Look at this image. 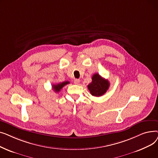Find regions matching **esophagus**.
I'll use <instances>...</instances> for the list:
<instances>
[{
	"instance_id": "34e87169",
	"label": "esophagus",
	"mask_w": 158,
	"mask_h": 158,
	"mask_svg": "<svg viewBox=\"0 0 158 158\" xmlns=\"http://www.w3.org/2000/svg\"><path fill=\"white\" fill-rule=\"evenodd\" d=\"M79 83H80V80H79V79H75V80H74V84H76V85H79Z\"/></svg>"
}]
</instances>
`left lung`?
<instances>
[{"label":"left lung","mask_w":158,"mask_h":158,"mask_svg":"<svg viewBox=\"0 0 158 158\" xmlns=\"http://www.w3.org/2000/svg\"><path fill=\"white\" fill-rule=\"evenodd\" d=\"M110 82L108 80L102 77L98 73H95L92 76V81L88 85L90 94L95 97L103 95L108 89Z\"/></svg>","instance_id":"left-lung-1"}]
</instances>
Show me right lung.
<instances>
[{
  "mask_svg": "<svg viewBox=\"0 0 158 158\" xmlns=\"http://www.w3.org/2000/svg\"><path fill=\"white\" fill-rule=\"evenodd\" d=\"M69 83H70V82H69V81H64L63 82H60V83H58L56 85H53L52 88L55 92H59L64 86L68 85Z\"/></svg>",
  "mask_w": 158,
  "mask_h": 158,
  "instance_id": "right-lung-1",
  "label": "right lung"
}]
</instances>
